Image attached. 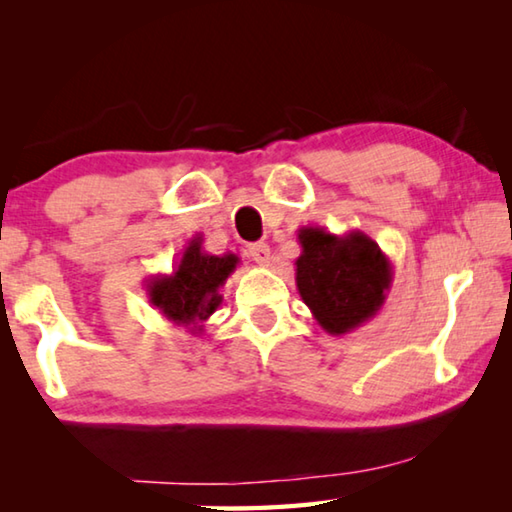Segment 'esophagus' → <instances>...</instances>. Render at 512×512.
<instances>
[{
    "label": "esophagus",
    "instance_id": "obj_1",
    "mask_svg": "<svg viewBox=\"0 0 512 512\" xmlns=\"http://www.w3.org/2000/svg\"><path fill=\"white\" fill-rule=\"evenodd\" d=\"M248 257L253 259V262H257L259 266H266L268 259H271V248L262 244V241H259V244H250L248 246Z\"/></svg>",
    "mask_w": 512,
    "mask_h": 512
}]
</instances>
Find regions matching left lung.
Here are the masks:
<instances>
[{"label":"left lung","mask_w":512,"mask_h":512,"mask_svg":"<svg viewBox=\"0 0 512 512\" xmlns=\"http://www.w3.org/2000/svg\"><path fill=\"white\" fill-rule=\"evenodd\" d=\"M296 287L316 323L332 336L350 334L384 307L393 264L359 230L334 235L325 228L298 230Z\"/></svg>","instance_id":"obj_1"}]
</instances>
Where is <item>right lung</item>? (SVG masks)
I'll list each match as a JSON object with an SVG mask.
<instances>
[{
    "mask_svg": "<svg viewBox=\"0 0 512 512\" xmlns=\"http://www.w3.org/2000/svg\"><path fill=\"white\" fill-rule=\"evenodd\" d=\"M237 264L239 257L232 253H205L203 237L196 235L173 266V273L153 275L146 282V293L169 323L189 329V334H201L205 320L219 309L223 300L219 289Z\"/></svg>",
    "mask_w": 512,
    "mask_h": 512,
    "instance_id": "obj_1",
    "label": "right lung"
}]
</instances>
